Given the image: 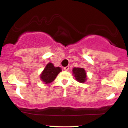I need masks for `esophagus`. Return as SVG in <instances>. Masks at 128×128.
I'll return each mask as SVG.
<instances>
[{
  "label": "esophagus",
  "mask_w": 128,
  "mask_h": 128,
  "mask_svg": "<svg viewBox=\"0 0 128 128\" xmlns=\"http://www.w3.org/2000/svg\"><path fill=\"white\" fill-rule=\"evenodd\" d=\"M69 69V67L68 66H66V67H64V70H65V71H67Z\"/></svg>",
  "instance_id": "1"
}]
</instances>
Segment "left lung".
I'll return each instance as SVG.
<instances>
[{
    "label": "left lung",
    "mask_w": 128,
    "mask_h": 128,
    "mask_svg": "<svg viewBox=\"0 0 128 128\" xmlns=\"http://www.w3.org/2000/svg\"><path fill=\"white\" fill-rule=\"evenodd\" d=\"M73 72L74 75V76L78 81L80 83L85 82L86 79V76L84 69L79 67H74L73 69Z\"/></svg>",
    "instance_id": "obj_1"
}]
</instances>
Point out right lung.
<instances>
[{"instance_id": "right-lung-1", "label": "right lung", "mask_w": 128, "mask_h": 128, "mask_svg": "<svg viewBox=\"0 0 128 128\" xmlns=\"http://www.w3.org/2000/svg\"><path fill=\"white\" fill-rule=\"evenodd\" d=\"M61 71V68L54 67V64L52 63H49L47 64L43 72L41 74L40 78L42 81L44 82L46 84H49L54 80Z\"/></svg>"}]
</instances>
